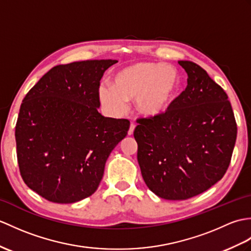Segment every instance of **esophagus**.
I'll list each match as a JSON object with an SVG mask.
<instances>
[{"instance_id":"esophagus-1","label":"esophagus","mask_w":251,"mask_h":251,"mask_svg":"<svg viewBox=\"0 0 251 251\" xmlns=\"http://www.w3.org/2000/svg\"><path fill=\"white\" fill-rule=\"evenodd\" d=\"M135 128H136V125L133 124V123H131L130 127H129V130H128V136H131L132 135L133 130H135Z\"/></svg>"}]
</instances>
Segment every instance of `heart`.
Wrapping results in <instances>:
<instances>
[{
    "label": "heart",
    "instance_id": "1",
    "mask_svg": "<svg viewBox=\"0 0 251 251\" xmlns=\"http://www.w3.org/2000/svg\"><path fill=\"white\" fill-rule=\"evenodd\" d=\"M178 83V72L172 65L137 62L116 72L112 86H99L98 97L102 106L115 115L126 111V100L136 98L140 113L156 116L166 111Z\"/></svg>",
    "mask_w": 251,
    "mask_h": 251
}]
</instances>
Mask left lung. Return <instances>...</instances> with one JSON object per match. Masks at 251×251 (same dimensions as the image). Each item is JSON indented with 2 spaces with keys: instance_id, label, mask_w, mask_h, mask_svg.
<instances>
[{
  "instance_id": "1",
  "label": "left lung",
  "mask_w": 251,
  "mask_h": 251,
  "mask_svg": "<svg viewBox=\"0 0 251 251\" xmlns=\"http://www.w3.org/2000/svg\"><path fill=\"white\" fill-rule=\"evenodd\" d=\"M178 64L187 73V87L165 113L139 119L133 131L144 182L166 200L189 199L223 178L237 135L223 87L198 64Z\"/></svg>"
}]
</instances>
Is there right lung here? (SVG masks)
Returning <instances> with one entry per match:
<instances>
[{
  "mask_svg": "<svg viewBox=\"0 0 251 251\" xmlns=\"http://www.w3.org/2000/svg\"><path fill=\"white\" fill-rule=\"evenodd\" d=\"M116 60L57 65L22 100L16 124L17 158L28 188L54 203L92 196L110 153L129 129V121L98 112L103 73Z\"/></svg>",
  "mask_w": 251,
  "mask_h": 251,
  "instance_id": "obj_1",
  "label": "right lung"
}]
</instances>
